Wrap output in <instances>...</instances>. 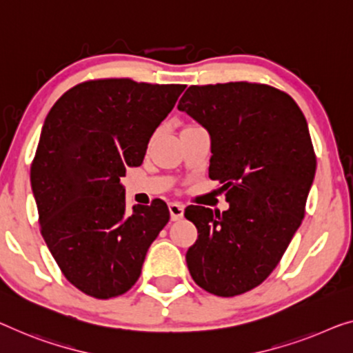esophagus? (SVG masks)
I'll list each match as a JSON object with an SVG mask.
<instances>
[{"label":"esophagus","instance_id":"1","mask_svg":"<svg viewBox=\"0 0 353 353\" xmlns=\"http://www.w3.org/2000/svg\"><path fill=\"white\" fill-rule=\"evenodd\" d=\"M170 212L172 220H179L183 217V204L181 203H171L170 204Z\"/></svg>","mask_w":353,"mask_h":353}]
</instances>
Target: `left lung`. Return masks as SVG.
Listing matches in <instances>:
<instances>
[{
  "instance_id": "obj_1",
  "label": "left lung",
  "mask_w": 353,
  "mask_h": 353,
  "mask_svg": "<svg viewBox=\"0 0 353 353\" xmlns=\"http://www.w3.org/2000/svg\"><path fill=\"white\" fill-rule=\"evenodd\" d=\"M210 134L209 177L230 209L188 206L198 239L185 260L203 290L230 298L274 271L303 222L315 174L314 145L290 94L256 82L190 85L179 101Z\"/></svg>"
}]
</instances>
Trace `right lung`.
I'll list each match as a JSON object with an SVG mask.
<instances>
[{
    "instance_id": "obj_1",
    "label": "right lung",
    "mask_w": 353,
    "mask_h": 353,
    "mask_svg": "<svg viewBox=\"0 0 353 353\" xmlns=\"http://www.w3.org/2000/svg\"><path fill=\"white\" fill-rule=\"evenodd\" d=\"M183 88L93 79L63 93L47 114L31 163L41 234L63 276L88 296L128 292L170 220L163 199L126 212L120 177L143 163Z\"/></svg>"
}]
</instances>
